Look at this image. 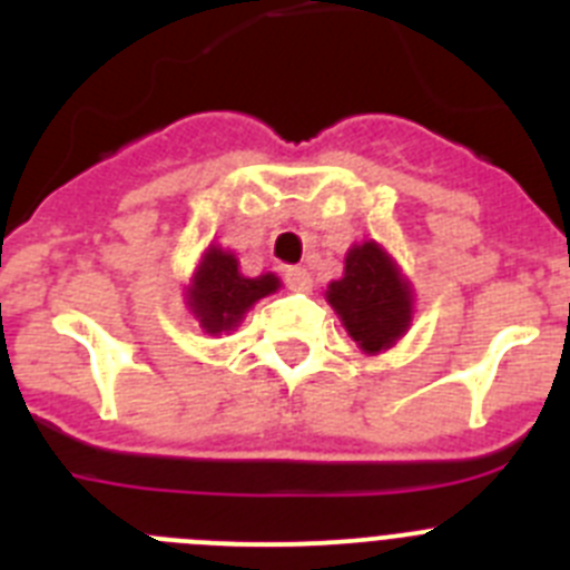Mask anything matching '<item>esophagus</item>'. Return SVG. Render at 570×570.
<instances>
[{
    "label": "esophagus",
    "instance_id": "34e87169",
    "mask_svg": "<svg viewBox=\"0 0 570 570\" xmlns=\"http://www.w3.org/2000/svg\"><path fill=\"white\" fill-rule=\"evenodd\" d=\"M285 282H288L291 291H311V288H314V279H311V274L305 268H288V274H285Z\"/></svg>",
    "mask_w": 570,
    "mask_h": 570
}]
</instances>
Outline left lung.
Instances as JSON below:
<instances>
[{
  "instance_id": "8db88e82",
  "label": "left lung",
  "mask_w": 570,
  "mask_h": 570,
  "mask_svg": "<svg viewBox=\"0 0 570 570\" xmlns=\"http://www.w3.org/2000/svg\"><path fill=\"white\" fill-rule=\"evenodd\" d=\"M342 328L362 354L376 356L394 347L414 322V288L380 242L351 245L345 271L325 291Z\"/></svg>"
}]
</instances>
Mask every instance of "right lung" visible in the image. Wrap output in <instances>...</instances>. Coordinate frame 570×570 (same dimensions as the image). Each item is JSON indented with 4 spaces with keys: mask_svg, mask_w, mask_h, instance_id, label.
<instances>
[{
    "mask_svg": "<svg viewBox=\"0 0 570 570\" xmlns=\"http://www.w3.org/2000/svg\"><path fill=\"white\" fill-rule=\"evenodd\" d=\"M279 276L259 274L245 276L234 250L223 245H208L185 288V305L199 328L208 336L228 334L239 328L256 302L279 291Z\"/></svg>",
    "mask_w": 570,
    "mask_h": 570,
    "instance_id": "obj_1",
    "label": "right lung"
}]
</instances>
